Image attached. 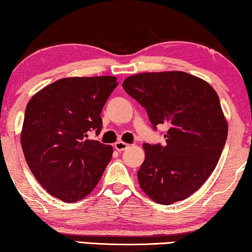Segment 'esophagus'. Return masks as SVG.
Here are the masks:
<instances>
[{
  "label": "esophagus",
  "mask_w": 252,
  "mask_h": 252,
  "mask_svg": "<svg viewBox=\"0 0 252 252\" xmlns=\"http://www.w3.org/2000/svg\"><path fill=\"white\" fill-rule=\"evenodd\" d=\"M114 147H115L116 150L119 151V152H122V151L126 150V149L128 148V144L125 143V142H122V141H119V142H116Z\"/></svg>",
  "instance_id": "34e87169"
}]
</instances>
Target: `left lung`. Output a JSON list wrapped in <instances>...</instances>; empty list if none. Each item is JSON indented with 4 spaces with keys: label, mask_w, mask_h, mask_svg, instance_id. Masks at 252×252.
Masks as SVG:
<instances>
[{
    "label": "left lung",
    "mask_w": 252,
    "mask_h": 252,
    "mask_svg": "<svg viewBox=\"0 0 252 252\" xmlns=\"http://www.w3.org/2000/svg\"><path fill=\"white\" fill-rule=\"evenodd\" d=\"M125 92L145 108L153 129L166 125V145H143L137 171L144 193L160 205L189 198L216 168L227 122L216 91L184 71L144 72L127 77Z\"/></svg>",
    "instance_id": "left-lung-1"
}]
</instances>
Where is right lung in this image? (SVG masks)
<instances>
[{"label":"right lung","instance_id":"right-lung-1","mask_svg":"<svg viewBox=\"0 0 252 252\" xmlns=\"http://www.w3.org/2000/svg\"><path fill=\"white\" fill-rule=\"evenodd\" d=\"M117 85L112 76L63 78L28 102L20 137L25 159L38 183L61 201L89 195L110 162L112 147L89 134H100L102 108Z\"/></svg>","mask_w":252,"mask_h":252}]
</instances>
